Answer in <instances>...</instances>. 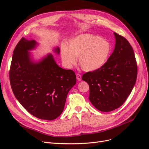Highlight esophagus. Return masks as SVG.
I'll return each mask as SVG.
<instances>
[{
    "instance_id": "1",
    "label": "esophagus",
    "mask_w": 149,
    "mask_h": 149,
    "mask_svg": "<svg viewBox=\"0 0 149 149\" xmlns=\"http://www.w3.org/2000/svg\"><path fill=\"white\" fill-rule=\"evenodd\" d=\"M77 80L78 81H81V76L80 74H77Z\"/></svg>"
}]
</instances>
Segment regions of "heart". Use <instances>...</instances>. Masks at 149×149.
<instances>
[{
    "mask_svg": "<svg viewBox=\"0 0 149 149\" xmlns=\"http://www.w3.org/2000/svg\"><path fill=\"white\" fill-rule=\"evenodd\" d=\"M111 52V46L107 41L92 34L79 36L70 40L69 48L63 46L61 56L64 65L71 68L79 57V65L86 72L94 71L102 67Z\"/></svg>",
    "mask_w": 149,
    "mask_h": 149,
    "instance_id": "obj_1",
    "label": "heart"
}]
</instances>
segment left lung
I'll list each match as a JSON object with an SVG mask.
<instances>
[{"label": "left lung", "mask_w": 149, "mask_h": 149, "mask_svg": "<svg viewBox=\"0 0 149 149\" xmlns=\"http://www.w3.org/2000/svg\"><path fill=\"white\" fill-rule=\"evenodd\" d=\"M115 49L101 68L88 72L82 80L89 86V100L98 110L110 112L121 106L134 88L137 63L132 47L126 38L114 33Z\"/></svg>", "instance_id": "8db88e82"}]
</instances>
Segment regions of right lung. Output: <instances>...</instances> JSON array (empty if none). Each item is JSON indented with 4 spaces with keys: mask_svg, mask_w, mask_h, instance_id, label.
<instances>
[{
    "mask_svg": "<svg viewBox=\"0 0 149 149\" xmlns=\"http://www.w3.org/2000/svg\"><path fill=\"white\" fill-rule=\"evenodd\" d=\"M36 42L22 38L13 52L10 69L12 91L22 106L31 115L53 120L63 111L69 91L76 83L71 69L59 67L52 54L35 63L29 52ZM56 52L59 54L57 48Z\"/></svg>",
    "mask_w": 149,
    "mask_h": 149,
    "instance_id": "add662e5",
    "label": "right lung"
}]
</instances>
